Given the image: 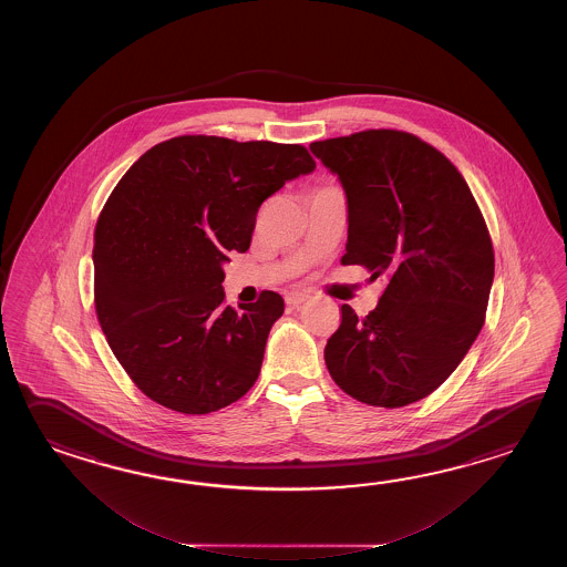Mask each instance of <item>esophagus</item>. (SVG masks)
<instances>
[{
	"instance_id": "esophagus-1",
	"label": "esophagus",
	"mask_w": 567,
	"mask_h": 567,
	"mask_svg": "<svg viewBox=\"0 0 567 567\" xmlns=\"http://www.w3.org/2000/svg\"><path fill=\"white\" fill-rule=\"evenodd\" d=\"M308 298H310V296L303 293V291H288V293H286V303L291 306V308H298L303 301H308Z\"/></svg>"
}]
</instances>
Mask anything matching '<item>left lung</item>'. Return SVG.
<instances>
[{
  "instance_id": "1",
  "label": "left lung",
  "mask_w": 567,
  "mask_h": 567,
  "mask_svg": "<svg viewBox=\"0 0 567 567\" xmlns=\"http://www.w3.org/2000/svg\"><path fill=\"white\" fill-rule=\"evenodd\" d=\"M310 150L347 190L342 264L386 278L369 316L342 303L328 373L367 405L415 403L454 373L486 318L494 249L478 203L458 168L413 133L364 130Z\"/></svg>"
}]
</instances>
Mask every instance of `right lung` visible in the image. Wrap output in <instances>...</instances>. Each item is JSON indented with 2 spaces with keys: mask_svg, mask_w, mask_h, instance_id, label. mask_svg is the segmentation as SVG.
Segmentation results:
<instances>
[{
  "mask_svg": "<svg viewBox=\"0 0 567 567\" xmlns=\"http://www.w3.org/2000/svg\"><path fill=\"white\" fill-rule=\"evenodd\" d=\"M316 168L300 144L178 135L117 182L95 227V312L135 386L188 415L254 386L284 298L225 303L227 251L251 245L261 203Z\"/></svg>",
  "mask_w": 567,
  "mask_h": 567,
  "instance_id": "obj_1",
  "label": "right lung"
}]
</instances>
